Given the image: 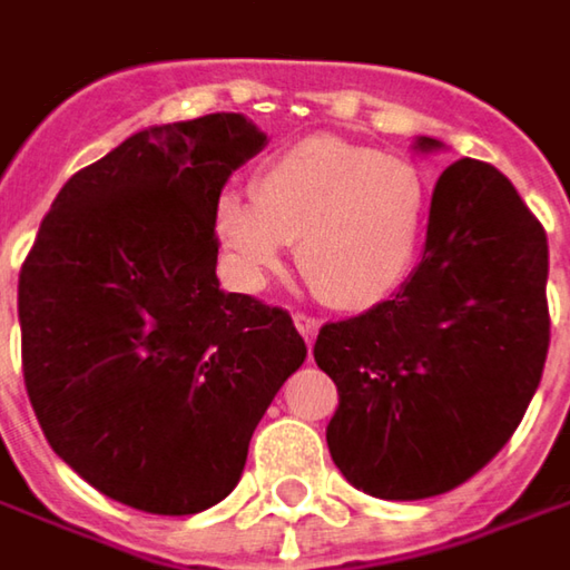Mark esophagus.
<instances>
[{
	"label": "esophagus",
	"instance_id": "obj_1",
	"mask_svg": "<svg viewBox=\"0 0 570 570\" xmlns=\"http://www.w3.org/2000/svg\"><path fill=\"white\" fill-rule=\"evenodd\" d=\"M293 322H296L299 335L306 338V345H313V342H316V335H318V318L306 316V313H296V316H293Z\"/></svg>",
	"mask_w": 570,
	"mask_h": 570
}]
</instances>
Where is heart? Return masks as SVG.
I'll list each match as a JSON object with an SVG mask.
<instances>
[{
    "mask_svg": "<svg viewBox=\"0 0 570 570\" xmlns=\"http://www.w3.org/2000/svg\"><path fill=\"white\" fill-rule=\"evenodd\" d=\"M425 213L413 160L316 135L261 164L254 199L222 193L213 225L242 286L264 284L296 245L303 277L328 306L367 309L410 274Z\"/></svg>",
    "mask_w": 570,
    "mask_h": 570,
    "instance_id": "1",
    "label": "heart"
}]
</instances>
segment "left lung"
Returning <instances> with one entry per match:
<instances>
[{
  "instance_id": "8db88e82",
  "label": "left lung",
  "mask_w": 570,
  "mask_h": 570,
  "mask_svg": "<svg viewBox=\"0 0 570 570\" xmlns=\"http://www.w3.org/2000/svg\"><path fill=\"white\" fill-rule=\"evenodd\" d=\"M416 138V151H439ZM549 242L517 186L461 157L439 177L425 252L384 303L318 328L338 386L325 429L345 481L425 500L474 478L517 432L549 354Z\"/></svg>"
}]
</instances>
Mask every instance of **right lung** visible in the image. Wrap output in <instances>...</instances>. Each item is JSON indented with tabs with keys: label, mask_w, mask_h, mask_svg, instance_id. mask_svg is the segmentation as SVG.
Segmentation results:
<instances>
[{
	"label": "right lung",
	"mask_w": 570,
	"mask_h": 570,
	"mask_svg": "<svg viewBox=\"0 0 570 570\" xmlns=\"http://www.w3.org/2000/svg\"><path fill=\"white\" fill-rule=\"evenodd\" d=\"M267 145L238 112L154 125L73 174L18 274L21 367L51 449L125 507L225 500L306 342L218 289L213 209Z\"/></svg>",
	"instance_id": "right-lung-1"
}]
</instances>
